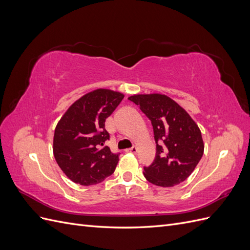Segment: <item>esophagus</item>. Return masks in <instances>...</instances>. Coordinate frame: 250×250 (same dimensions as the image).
Listing matches in <instances>:
<instances>
[{"label": "esophagus", "instance_id": "esophagus-1", "mask_svg": "<svg viewBox=\"0 0 250 250\" xmlns=\"http://www.w3.org/2000/svg\"><path fill=\"white\" fill-rule=\"evenodd\" d=\"M127 153H137L138 151V148L137 147H131V148H128L125 150Z\"/></svg>", "mask_w": 250, "mask_h": 250}]
</instances>
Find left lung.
I'll list each match as a JSON object with an SVG mask.
<instances>
[{
	"label": "left lung",
	"instance_id": "left-lung-1",
	"mask_svg": "<svg viewBox=\"0 0 250 250\" xmlns=\"http://www.w3.org/2000/svg\"><path fill=\"white\" fill-rule=\"evenodd\" d=\"M151 121L156 154L144 176L158 187H174L191 175L203 155L201 131L190 115L162 94L133 95L128 98Z\"/></svg>",
	"mask_w": 250,
	"mask_h": 250
}]
</instances>
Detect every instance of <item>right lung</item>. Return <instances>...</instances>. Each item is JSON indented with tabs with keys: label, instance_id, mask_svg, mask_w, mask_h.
<instances>
[{
	"label": "right lung",
	"instance_id": "add662e5",
	"mask_svg": "<svg viewBox=\"0 0 250 250\" xmlns=\"http://www.w3.org/2000/svg\"><path fill=\"white\" fill-rule=\"evenodd\" d=\"M122 93L98 88L82 96L59 120L53 139L56 163L75 184L93 186L115 172L120 153L104 143L109 140L105 120L122 101Z\"/></svg>",
	"mask_w": 250,
	"mask_h": 250
}]
</instances>
